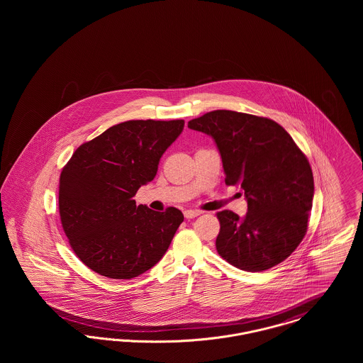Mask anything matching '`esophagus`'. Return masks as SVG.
<instances>
[{
  "label": "esophagus",
  "mask_w": 363,
  "mask_h": 363,
  "mask_svg": "<svg viewBox=\"0 0 363 363\" xmlns=\"http://www.w3.org/2000/svg\"><path fill=\"white\" fill-rule=\"evenodd\" d=\"M200 213H201L200 211H194V209H188V211L184 212V215H185L186 219H194V218H197Z\"/></svg>",
  "instance_id": "34e87169"
}]
</instances>
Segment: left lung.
<instances>
[{
    "instance_id": "1",
    "label": "left lung",
    "mask_w": 363,
    "mask_h": 363,
    "mask_svg": "<svg viewBox=\"0 0 363 363\" xmlns=\"http://www.w3.org/2000/svg\"><path fill=\"white\" fill-rule=\"evenodd\" d=\"M213 138L225 185H240L247 212H218V253L231 265L259 272L287 259L303 240L314 194L311 164L275 121L215 110L188 122Z\"/></svg>"
}]
</instances>
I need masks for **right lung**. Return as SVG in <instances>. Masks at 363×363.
<instances>
[{"label": "right lung", "instance_id": "obj_1", "mask_svg": "<svg viewBox=\"0 0 363 363\" xmlns=\"http://www.w3.org/2000/svg\"><path fill=\"white\" fill-rule=\"evenodd\" d=\"M184 120H136L114 125L82 144L60 175V216L76 256L94 272L132 279L167 252L184 215L156 212L133 200L155 178Z\"/></svg>", "mask_w": 363, "mask_h": 363}]
</instances>
